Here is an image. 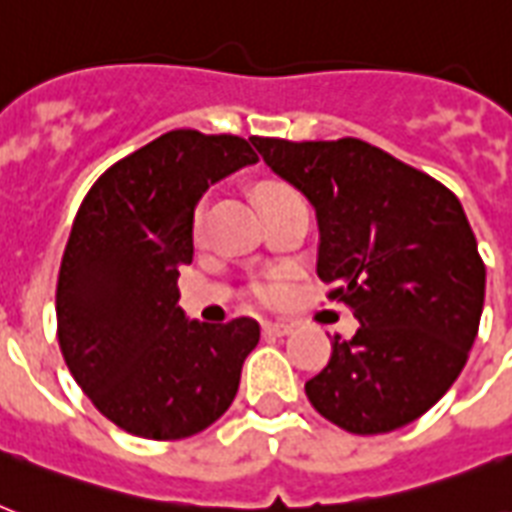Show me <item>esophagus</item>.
Here are the masks:
<instances>
[{
    "label": "esophagus",
    "mask_w": 512,
    "mask_h": 512,
    "mask_svg": "<svg viewBox=\"0 0 512 512\" xmlns=\"http://www.w3.org/2000/svg\"><path fill=\"white\" fill-rule=\"evenodd\" d=\"M263 332L268 337H284L292 332V324H284V321H265Z\"/></svg>",
    "instance_id": "34e87169"
}]
</instances>
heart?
<instances>
[{"label": "heart", "instance_id": "1", "mask_svg": "<svg viewBox=\"0 0 512 512\" xmlns=\"http://www.w3.org/2000/svg\"><path fill=\"white\" fill-rule=\"evenodd\" d=\"M279 191H287V185L265 183V185H260V188H257V196H260V199H265V196H273V193H279ZM193 225H196V231H199L201 209H196ZM252 297H255L257 303H263V305L279 303L281 297H284V279H281L279 273H273V276H268V279L255 281V284H252Z\"/></svg>", "mask_w": 512, "mask_h": 512}]
</instances>
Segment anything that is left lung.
<instances>
[{
  "mask_svg": "<svg viewBox=\"0 0 512 512\" xmlns=\"http://www.w3.org/2000/svg\"><path fill=\"white\" fill-rule=\"evenodd\" d=\"M252 143L316 207V273L361 321L308 401L356 436L404 428L452 388L481 324L486 265L460 199L358 138Z\"/></svg>",
  "mask_w": 512,
  "mask_h": 512,
  "instance_id": "1",
  "label": "left lung"
}]
</instances>
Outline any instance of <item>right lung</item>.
Listing matches in <instances>:
<instances>
[{
    "instance_id": "obj_1",
    "label": "right lung",
    "mask_w": 512,
    "mask_h": 512,
    "mask_svg": "<svg viewBox=\"0 0 512 512\" xmlns=\"http://www.w3.org/2000/svg\"><path fill=\"white\" fill-rule=\"evenodd\" d=\"M255 162L239 135L172 130L111 164L79 204L55 289L58 342L95 409L132 436L188 438L236 398L260 324L188 321L177 276L193 260L201 193Z\"/></svg>"
}]
</instances>
